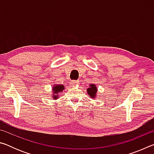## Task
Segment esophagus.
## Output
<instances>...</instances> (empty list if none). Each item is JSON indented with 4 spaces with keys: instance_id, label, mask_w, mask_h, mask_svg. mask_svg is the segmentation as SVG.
<instances>
[{
    "instance_id": "esophagus-1",
    "label": "esophagus",
    "mask_w": 154,
    "mask_h": 154,
    "mask_svg": "<svg viewBox=\"0 0 154 154\" xmlns=\"http://www.w3.org/2000/svg\"><path fill=\"white\" fill-rule=\"evenodd\" d=\"M77 83H78V81H72V85H75L76 84H77Z\"/></svg>"
}]
</instances>
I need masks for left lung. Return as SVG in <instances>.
Listing matches in <instances>:
<instances>
[{
  "mask_svg": "<svg viewBox=\"0 0 154 154\" xmlns=\"http://www.w3.org/2000/svg\"><path fill=\"white\" fill-rule=\"evenodd\" d=\"M87 92L88 93L89 96H90L92 98L95 97L96 92H97V89H96V87L94 84H91L90 87L88 88Z\"/></svg>",
  "mask_w": 154,
  "mask_h": 154,
  "instance_id": "1",
  "label": "left lung"
}]
</instances>
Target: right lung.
Listing matches in <instances>:
<instances>
[{
	"instance_id": "add662e5",
	"label": "right lung",
	"mask_w": 154,
	"mask_h": 154,
	"mask_svg": "<svg viewBox=\"0 0 154 154\" xmlns=\"http://www.w3.org/2000/svg\"><path fill=\"white\" fill-rule=\"evenodd\" d=\"M64 85H56V86L54 87V89H53L54 92L56 93V94H58L59 92H62V91L64 89ZM54 98H56V96H54Z\"/></svg>"
}]
</instances>
